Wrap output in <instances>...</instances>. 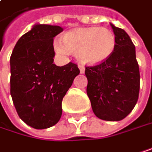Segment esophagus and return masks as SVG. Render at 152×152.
Here are the masks:
<instances>
[{"label":"esophagus","mask_w":152,"mask_h":152,"mask_svg":"<svg viewBox=\"0 0 152 152\" xmlns=\"http://www.w3.org/2000/svg\"><path fill=\"white\" fill-rule=\"evenodd\" d=\"M78 67H79L80 73H81V74H84V73H85V69H86V68H85V66H84L79 65V66H78Z\"/></svg>","instance_id":"esophagus-1"}]
</instances>
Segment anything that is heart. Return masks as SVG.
I'll use <instances>...</instances> for the list:
<instances>
[{
    "label": "heart",
    "instance_id": "1",
    "mask_svg": "<svg viewBox=\"0 0 152 152\" xmlns=\"http://www.w3.org/2000/svg\"><path fill=\"white\" fill-rule=\"evenodd\" d=\"M53 46L60 55H68L71 52L83 64L95 66L111 58L115 50L116 38L106 28H77L66 32L64 41L56 39Z\"/></svg>",
    "mask_w": 152,
    "mask_h": 152
}]
</instances>
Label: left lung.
I'll use <instances>...</instances> for the list:
<instances>
[{"instance_id":"left-lung-1","label":"left lung","mask_w":152,"mask_h":152,"mask_svg":"<svg viewBox=\"0 0 152 152\" xmlns=\"http://www.w3.org/2000/svg\"><path fill=\"white\" fill-rule=\"evenodd\" d=\"M116 47L109 59L86 66V93L94 113L101 120L117 122L134 108L140 91V70L135 46L126 32L111 23Z\"/></svg>"}]
</instances>
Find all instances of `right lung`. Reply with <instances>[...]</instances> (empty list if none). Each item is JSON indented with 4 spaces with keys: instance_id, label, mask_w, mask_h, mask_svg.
<instances>
[{
    "instance_id": "1",
    "label": "right lung",
    "mask_w": 152,
    "mask_h": 152,
    "mask_svg": "<svg viewBox=\"0 0 152 152\" xmlns=\"http://www.w3.org/2000/svg\"><path fill=\"white\" fill-rule=\"evenodd\" d=\"M63 28L35 24L16 43L10 56V95L21 120L34 129L58 124L62 100L80 71L74 63H53V40Z\"/></svg>"
}]
</instances>
